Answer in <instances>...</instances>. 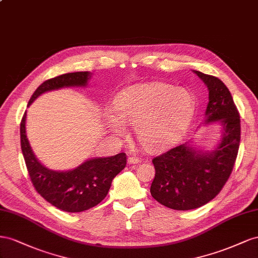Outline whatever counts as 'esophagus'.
I'll use <instances>...</instances> for the list:
<instances>
[{
	"mask_svg": "<svg viewBox=\"0 0 258 258\" xmlns=\"http://www.w3.org/2000/svg\"><path fill=\"white\" fill-rule=\"evenodd\" d=\"M139 159L138 158H135V157H130L128 159H127V164H130V165H134V164H138L139 163Z\"/></svg>",
	"mask_w": 258,
	"mask_h": 258,
	"instance_id": "1",
	"label": "esophagus"
}]
</instances>
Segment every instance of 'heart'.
<instances>
[{
    "label": "heart",
    "mask_w": 258,
    "mask_h": 258,
    "mask_svg": "<svg viewBox=\"0 0 258 258\" xmlns=\"http://www.w3.org/2000/svg\"><path fill=\"white\" fill-rule=\"evenodd\" d=\"M115 115L106 114V123L115 135L125 125L135 126L136 138L151 153L170 149L186 133L194 119L196 100L187 91L164 83L131 85L116 95Z\"/></svg>",
    "instance_id": "1"
}]
</instances>
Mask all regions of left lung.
I'll use <instances>...</instances> for the list:
<instances>
[{"label": "left lung", "instance_id": "left-lung-1", "mask_svg": "<svg viewBox=\"0 0 258 258\" xmlns=\"http://www.w3.org/2000/svg\"><path fill=\"white\" fill-rule=\"evenodd\" d=\"M209 90L204 124L218 123L220 137L211 150L188 142L154 158L153 199L177 211L202 207L223 189L232 172L240 145V115L231 94L218 78L194 70Z\"/></svg>", "mask_w": 258, "mask_h": 258}]
</instances>
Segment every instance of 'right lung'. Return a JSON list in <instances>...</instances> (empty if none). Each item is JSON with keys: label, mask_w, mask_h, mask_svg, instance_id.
<instances>
[{"label": "right lung", "mask_w": 258, "mask_h": 258, "mask_svg": "<svg viewBox=\"0 0 258 258\" xmlns=\"http://www.w3.org/2000/svg\"><path fill=\"white\" fill-rule=\"evenodd\" d=\"M92 78L88 71L71 72L43 82L29 100L28 107L42 94L63 87H85ZM27 111L20 124L21 150L35 190L57 209L69 213L83 212L100 203L111 187V182L126 165L124 152L112 157L88 159L76 168L55 171L43 165L35 157L27 138Z\"/></svg>", "instance_id": "right-lung-1"}]
</instances>
